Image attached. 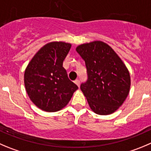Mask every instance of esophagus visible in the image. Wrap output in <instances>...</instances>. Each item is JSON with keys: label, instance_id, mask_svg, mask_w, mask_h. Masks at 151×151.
I'll return each mask as SVG.
<instances>
[{"label": "esophagus", "instance_id": "34e87169", "mask_svg": "<svg viewBox=\"0 0 151 151\" xmlns=\"http://www.w3.org/2000/svg\"><path fill=\"white\" fill-rule=\"evenodd\" d=\"M74 82H75V84H76L77 86H78V87H79V85H80V80L79 79L75 80Z\"/></svg>", "mask_w": 151, "mask_h": 151}]
</instances>
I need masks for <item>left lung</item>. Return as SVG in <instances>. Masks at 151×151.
<instances>
[{
  "instance_id": "obj_1",
  "label": "left lung",
  "mask_w": 151,
  "mask_h": 151,
  "mask_svg": "<svg viewBox=\"0 0 151 151\" xmlns=\"http://www.w3.org/2000/svg\"><path fill=\"white\" fill-rule=\"evenodd\" d=\"M77 52L85 62L87 79L80 86L93 111L109 115L124 101L130 91L127 67L109 45L93 41L79 45Z\"/></svg>"
}]
</instances>
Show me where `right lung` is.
<instances>
[{
  "label": "right lung",
  "instance_id": "1",
  "mask_svg": "<svg viewBox=\"0 0 151 151\" xmlns=\"http://www.w3.org/2000/svg\"><path fill=\"white\" fill-rule=\"evenodd\" d=\"M70 48L71 44L68 43H49L40 49L26 69L24 84L27 94L44 111L61 110L78 88L69 79L63 67Z\"/></svg>",
  "mask_w": 151,
  "mask_h": 151
}]
</instances>
